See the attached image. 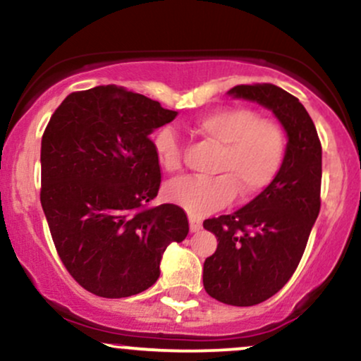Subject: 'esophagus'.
I'll list each match as a JSON object with an SVG mask.
<instances>
[{
  "label": "esophagus",
  "instance_id": "esophagus-1",
  "mask_svg": "<svg viewBox=\"0 0 361 361\" xmlns=\"http://www.w3.org/2000/svg\"><path fill=\"white\" fill-rule=\"evenodd\" d=\"M200 229H202V222L198 221V219L190 217V231H192V233H197V231Z\"/></svg>",
  "mask_w": 361,
  "mask_h": 361
}]
</instances>
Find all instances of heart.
<instances>
[{"label": "heart", "instance_id": "1", "mask_svg": "<svg viewBox=\"0 0 361 361\" xmlns=\"http://www.w3.org/2000/svg\"><path fill=\"white\" fill-rule=\"evenodd\" d=\"M195 134L217 144L210 171L214 176H181L164 186L168 200L202 217L239 202H250L270 186L287 157V134L279 120L258 117L250 106L229 105L207 111L193 122ZM159 166L175 173L181 168V146L171 128L152 139Z\"/></svg>", "mask_w": 361, "mask_h": 361}]
</instances>
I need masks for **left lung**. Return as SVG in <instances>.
<instances>
[{
	"instance_id": "1",
	"label": "left lung",
	"mask_w": 361,
	"mask_h": 361,
	"mask_svg": "<svg viewBox=\"0 0 361 361\" xmlns=\"http://www.w3.org/2000/svg\"><path fill=\"white\" fill-rule=\"evenodd\" d=\"M229 94L273 110L288 135L276 180L238 212L204 221L219 241L204 263L205 292L247 307L275 295L299 267L321 210L322 149L307 110L288 91L252 82L234 86Z\"/></svg>"
}]
</instances>
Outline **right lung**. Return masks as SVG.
<instances>
[{"label": "right lung", "instance_id": "obj_1", "mask_svg": "<svg viewBox=\"0 0 361 361\" xmlns=\"http://www.w3.org/2000/svg\"><path fill=\"white\" fill-rule=\"evenodd\" d=\"M175 117L159 102L106 85L68 94L45 127L40 204L62 264L94 295L147 290L166 247L188 234L181 207L151 204L161 166L149 134Z\"/></svg>", "mask_w": 361, "mask_h": 361}]
</instances>
